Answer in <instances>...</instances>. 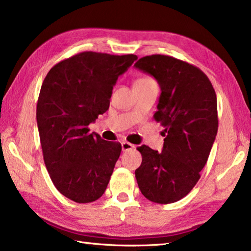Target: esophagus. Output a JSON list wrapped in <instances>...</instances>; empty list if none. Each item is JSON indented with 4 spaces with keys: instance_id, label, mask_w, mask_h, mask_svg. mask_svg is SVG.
<instances>
[{
    "instance_id": "esophagus-1",
    "label": "esophagus",
    "mask_w": 251,
    "mask_h": 251,
    "mask_svg": "<svg viewBox=\"0 0 251 251\" xmlns=\"http://www.w3.org/2000/svg\"><path fill=\"white\" fill-rule=\"evenodd\" d=\"M135 146L133 144H130L128 142H123L122 143V150L123 151H130V150H134Z\"/></svg>"
}]
</instances>
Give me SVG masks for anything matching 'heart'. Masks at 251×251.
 Segmentation results:
<instances>
[{
	"label": "heart",
	"instance_id": "1",
	"mask_svg": "<svg viewBox=\"0 0 251 251\" xmlns=\"http://www.w3.org/2000/svg\"><path fill=\"white\" fill-rule=\"evenodd\" d=\"M151 80L152 79L150 78V77H143V78H138L135 83H138V82H151Z\"/></svg>",
	"mask_w": 251,
	"mask_h": 251
}]
</instances>
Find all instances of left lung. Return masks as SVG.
Masks as SVG:
<instances>
[{
	"instance_id": "left-lung-1",
	"label": "left lung",
	"mask_w": 251,
	"mask_h": 251,
	"mask_svg": "<svg viewBox=\"0 0 251 251\" xmlns=\"http://www.w3.org/2000/svg\"><path fill=\"white\" fill-rule=\"evenodd\" d=\"M134 66L159 84L154 118L165 127L163 151L137 148L143 160L136 180L148 201L175 202L194 188L207 163L218 130L217 97L206 74L180 59L156 54Z\"/></svg>"
}]
</instances>
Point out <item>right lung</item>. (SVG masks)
Here are the masks:
<instances>
[{
	"label": "right lung",
	"mask_w": 251,
	"mask_h": 251,
	"mask_svg": "<svg viewBox=\"0 0 251 251\" xmlns=\"http://www.w3.org/2000/svg\"><path fill=\"white\" fill-rule=\"evenodd\" d=\"M136 59L83 52L57 63L42 84L36 121L44 163L58 192L75 202L95 201L107 188L122 145L88 125L108 109L118 76Z\"/></svg>",
	"instance_id": "add662e5"
}]
</instances>
